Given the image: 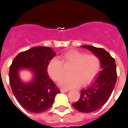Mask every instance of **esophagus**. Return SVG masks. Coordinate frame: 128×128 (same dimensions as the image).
I'll return each mask as SVG.
<instances>
[{"label": "esophagus", "mask_w": 128, "mask_h": 128, "mask_svg": "<svg viewBox=\"0 0 128 128\" xmlns=\"http://www.w3.org/2000/svg\"><path fill=\"white\" fill-rule=\"evenodd\" d=\"M68 91H69V90L68 89H64V88H61V89H60V92L62 93L68 92Z\"/></svg>", "instance_id": "esophagus-1"}]
</instances>
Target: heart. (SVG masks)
<instances>
[{"label": "heart", "mask_w": 128, "mask_h": 128, "mask_svg": "<svg viewBox=\"0 0 128 128\" xmlns=\"http://www.w3.org/2000/svg\"><path fill=\"white\" fill-rule=\"evenodd\" d=\"M71 66L70 76L62 78L58 84L66 89L78 87L92 81L100 70V62L95 54H85L80 51L71 50L63 53L60 60L52 58L47 66V71L54 81H58L63 76L64 66Z\"/></svg>", "instance_id": "obj_1"}]
</instances>
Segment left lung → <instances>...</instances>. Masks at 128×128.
Instances as JSON below:
<instances>
[{"mask_svg":"<svg viewBox=\"0 0 128 128\" xmlns=\"http://www.w3.org/2000/svg\"><path fill=\"white\" fill-rule=\"evenodd\" d=\"M100 59L101 71L90 84L81 91L80 98L72 106L81 112H92L100 108L110 96L117 81L116 64L114 58L102 48L83 45Z\"/></svg>","mask_w":128,"mask_h":128,"instance_id":"1","label":"left lung"}]
</instances>
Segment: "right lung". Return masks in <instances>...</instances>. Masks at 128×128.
<instances>
[{
	"instance_id": "1",
	"label": "right lung",
	"mask_w": 128,
	"mask_h": 128,
	"mask_svg": "<svg viewBox=\"0 0 128 128\" xmlns=\"http://www.w3.org/2000/svg\"><path fill=\"white\" fill-rule=\"evenodd\" d=\"M56 54L50 47L34 46L20 53L9 68V83L18 102L27 111L41 113L52 106L56 95L60 90L48 76L47 66ZM30 70L32 80H21V70Z\"/></svg>"
}]
</instances>
